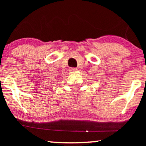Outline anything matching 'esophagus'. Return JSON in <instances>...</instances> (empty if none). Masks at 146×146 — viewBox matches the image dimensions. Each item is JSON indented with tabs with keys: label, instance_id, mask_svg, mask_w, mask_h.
I'll list each match as a JSON object with an SVG mask.
<instances>
[{
	"label": "esophagus",
	"instance_id": "34e87169",
	"mask_svg": "<svg viewBox=\"0 0 146 146\" xmlns=\"http://www.w3.org/2000/svg\"><path fill=\"white\" fill-rule=\"evenodd\" d=\"M77 68H70V71L71 72H76L77 71Z\"/></svg>",
	"mask_w": 146,
	"mask_h": 146
}]
</instances>
